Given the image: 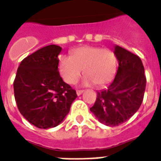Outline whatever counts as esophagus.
I'll list each match as a JSON object with an SVG mask.
<instances>
[{
  "mask_svg": "<svg viewBox=\"0 0 161 161\" xmlns=\"http://www.w3.org/2000/svg\"><path fill=\"white\" fill-rule=\"evenodd\" d=\"M77 95L78 96H80L81 94H82V93L83 92V90H77Z\"/></svg>",
  "mask_w": 161,
  "mask_h": 161,
  "instance_id": "esophagus-1",
  "label": "esophagus"
}]
</instances>
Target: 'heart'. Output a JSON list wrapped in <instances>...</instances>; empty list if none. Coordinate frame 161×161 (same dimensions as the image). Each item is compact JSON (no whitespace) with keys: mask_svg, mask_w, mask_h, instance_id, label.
I'll list each match as a JSON object with an SVG mask.
<instances>
[{"mask_svg":"<svg viewBox=\"0 0 161 161\" xmlns=\"http://www.w3.org/2000/svg\"><path fill=\"white\" fill-rule=\"evenodd\" d=\"M117 58L114 51L99 47H82L71 51V55H61L58 68L69 84H74L83 74L84 84L94 83L101 87L111 80L116 72Z\"/></svg>","mask_w":161,"mask_h":161,"instance_id":"heart-1","label":"heart"}]
</instances>
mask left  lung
<instances>
[{"mask_svg":"<svg viewBox=\"0 0 161 161\" xmlns=\"http://www.w3.org/2000/svg\"><path fill=\"white\" fill-rule=\"evenodd\" d=\"M114 53L119 67L114 80L107 88L97 92L94 106L90 110L101 124L118 126L138 110L142 102L147 79L141 59L119 46Z\"/></svg>","mask_w":161,"mask_h":161,"instance_id":"obj_1","label":"left lung"}]
</instances>
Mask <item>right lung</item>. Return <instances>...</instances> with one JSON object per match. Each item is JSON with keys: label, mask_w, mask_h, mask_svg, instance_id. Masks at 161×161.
Returning <instances> with one entry per match:
<instances>
[{"label": "right lung", "mask_w": 161, "mask_h": 161, "mask_svg": "<svg viewBox=\"0 0 161 161\" xmlns=\"http://www.w3.org/2000/svg\"><path fill=\"white\" fill-rule=\"evenodd\" d=\"M61 51L59 46L49 45L24 58L14 81L19 110L39 129L59 125L78 97L58 71V55Z\"/></svg>", "instance_id": "add662e5"}]
</instances>
